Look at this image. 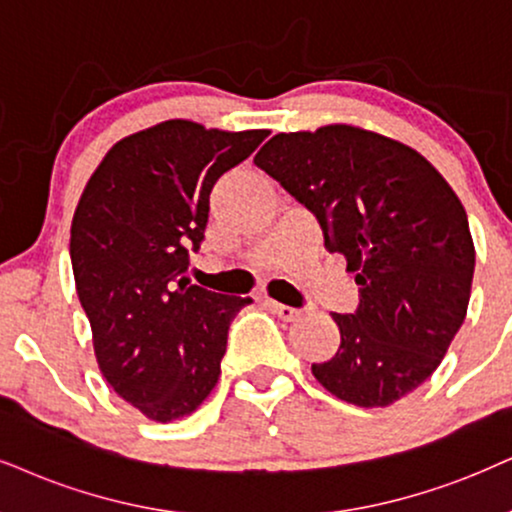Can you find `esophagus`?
<instances>
[{
    "label": "esophagus",
    "mask_w": 512,
    "mask_h": 512,
    "mask_svg": "<svg viewBox=\"0 0 512 512\" xmlns=\"http://www.w3.org/2000/svg\"><path fill=\"white\" fill-rule=\"evenodd\" d=\"M267 304H269L271 312H274L278 319H283V321H295V319H300V314H302V309L288 307V304H281L276 300H267Z\"/></svg>",
    "instance_id": "34e87169"
}]
</instances>
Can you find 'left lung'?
Segmentation results:
<instances>
[{
	"label": "left lung",
	"mask_w": 512,
	"mask_h": 512,
	"mask_svg": "<svg viewBox=\"0 0 512 512\" xmlns=\"http://www.w3.org/2000/svg\"><path fill=\"white\" fill-rule=\"evenodd\" d=\"M255 165L357 271V309L333 314L340 347L312 364L314 378L364 409L406 397L435 373L468 312L475 245L461 200L413 148L349 125L276 134Z\"/></svg>",
	"instance_id": "left-lung-1"
}]
</instances>
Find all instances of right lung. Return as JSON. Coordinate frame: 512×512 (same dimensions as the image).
Here are the masks:
<instances>
[{"label":"right lung","instance_id":"add662e5","mask_svg":"<svg viewBox=\"0 0 512 512\" xmlns=\"http://www.w3.org/2000/svg\"><path fill=\"white\" fill-rule=\"evenodd\" d=\"M269 137L167 120L115 144L84 186L70 226L77 297L103 378L158 423L189 416L219 378L226 335L250 297L186 278L210 191Z\"/></svg>","mask_w":512,"mask_h":512}]
</instances>
